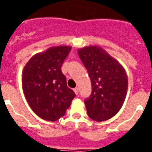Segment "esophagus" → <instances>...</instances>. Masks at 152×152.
<instances>
[{
	"label": "esophagus",
	"mask_w": 152,
	"mask_h": 152,
	"mask_svg": "<svg viewBox=\"0 0 152 152\" xmlns=\"http://www.w3.org/2000/svg\"><path fill=\"white\" fill-rule=\"evenodd\" d=\"M73 91H74V92H75V94H76V95H78V94H79V88H74Z\"/></svg>",
	"instance_id": "obj_1"
}]
</instances>
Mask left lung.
<instances>
[{
    "label": "left lung",
    "mask_w": 152,
    "mask_h": 152,
    "mask_svg": "<svg viewBox=\"0 0 152 152\" xmlns=\"http://www.w3.org/2000/svg\"><path fill=\"white\" fill-rule=\"evenodd\" d=\"M78 55L90 76L92 91L84 101L89 118L103 121L118 113L125 102L128 76L124 67L101 47L88 46Z\"/></svg>",
    "instance_id": "left-lung-1"
}]
</instances>
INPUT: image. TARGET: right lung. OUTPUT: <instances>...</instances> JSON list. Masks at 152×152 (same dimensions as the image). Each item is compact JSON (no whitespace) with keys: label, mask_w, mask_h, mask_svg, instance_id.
I'll return each mask as SVG.
<instances>
[{"label":"right lung","mask_w":152,"mask_h":152,"mask_svg":"<svg viewBox=\"0 0 152 152\" xmlns=\"http://www.w3.org/2000/svg\"><path fill=\"white\" fill-rule=\"evenodd\" d=\"M71 49L69 46L50 47L34 54L23 68V94L32 110L43 120L56 121L63 117L76 96L67 87L61 72Z\"/></svg>","instance_id":"right-lung-1"}]
</instances>
